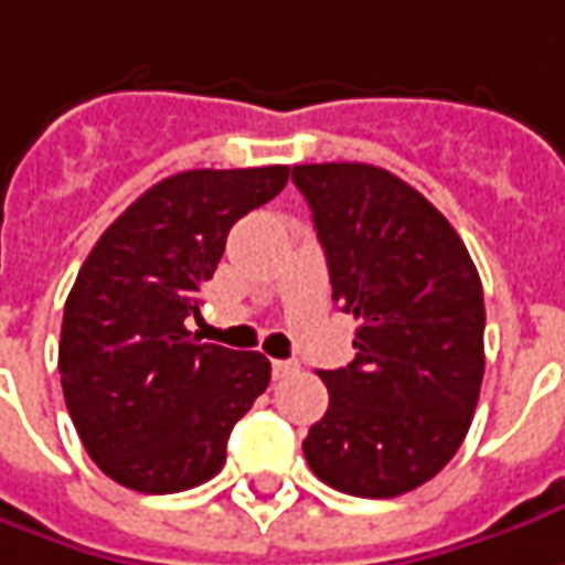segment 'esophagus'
<instances>
[{"label": "esophagus", "mask_w": 565, "mask_h": 565, "mask_svg": "<svg viewBox=\"0 0 565 565\" xmlns=\"http://www.w3.org/2000/svg\"><path fill=\"white\" fill-rule=\"evenodd\" d=\"M297 371L299 364L290 362V359H275V362H271V374H275V380L290 377V374H297Z\"/></svg>", "instance_id": "esophagus-1"}]
</instances>
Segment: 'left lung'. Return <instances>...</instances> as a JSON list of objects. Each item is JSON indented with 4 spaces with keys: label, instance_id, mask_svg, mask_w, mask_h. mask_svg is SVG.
I'll use <instances>...</instances> for the list:
<instances>
[{
    "label": "left lung",
    "instance_id": "left-lung-1",
    "mask_svg": "<svg viewBox=\"0 0 565 565\" xmlns=\"http://www.w3.org/2000/svg\"><path fill=\"white\" fill-rule=\"evenodd\" d=\"M294 182L333 302L359 318L355 359L318 371L331 405L302 451L337 492L398 498L439 473L470 429L486 371L482 281L448 218L393 172L306 163Z\"/></svg>",
    "mask_w": 565,
    "mask_h": 565
}]
</instances>
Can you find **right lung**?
Here are the masks:
<instances>
[{"label": "right lung", "instance_id": "right-lung-1", "mask_svg": "<svg viewBox=\"0 0 565 565\" xmlns=\"http://www.w3.org/2000/svg\"><path fill=\"white\" fill-rule=\"evenodd\" d=\"M290 167L188 170L107 228L67 302L57 371L89 458L132 492L194 489L222 470L234 424L266 393L263 352L201 343V309L232 225L281 194Z\"/></svg>", "mask_w": 565, "mask_h": 565}]
</instances>
